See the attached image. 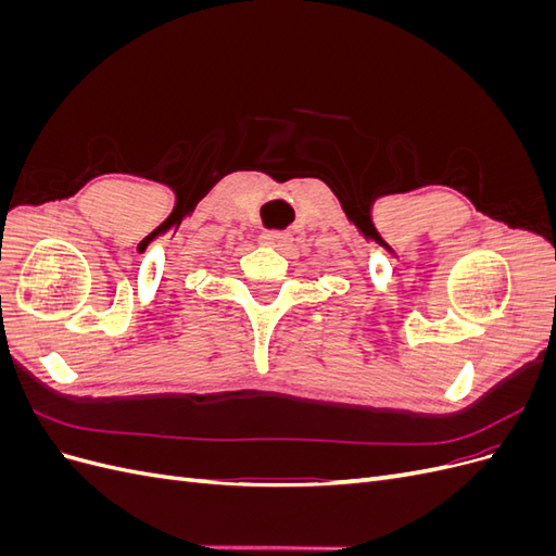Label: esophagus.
Listing matches in <instances>:
<instances>
[{
  "label": "esophagus",
  "mask_w": 556,
  "mask_h": 556,
  "mask_svg": "<svg viewBox=\"0 0 556 556\" xmlns=\"http://www.w3.org/2000/svg\"><path fill=\"white\" fill-rule=\"evenodd\" d=\"M262 241L266 243V245H271V248H276V250H288L290 245H292V241H294V237L290 231H264L262 233Z\"/></svg>",
  "instance_id": "1"
}]
</instances>
